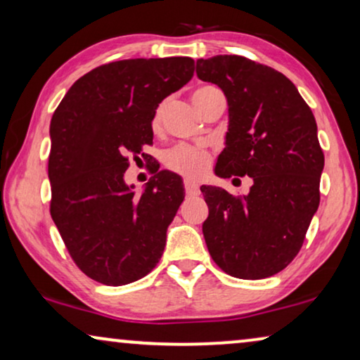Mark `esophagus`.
Masks as SVG:
<instances>
[{
    "instance_id": "esophagus-1",
    "label": "esophagus",
    "mask_w": 360,
    "mask_h": 360,
    "mask_svg": "<svg viewBox=\"0 0 360 360\" xmlns=\"http://www.w3.org/2000/svg\"><path fill=\"white\" fill-rule=\"evenodd\" d=\"M185 193L188 195V196H198V195H200L198 185L193 184V181L186 180V181H185Z\"/></svg>"
}]
</instances>
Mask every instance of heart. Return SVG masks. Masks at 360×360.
<instances>
[{"instance_id":"b5f03b06","label":"heart","mask_w":360,"mask_h":360,"mask_svg":"<svg viewBox=\"0 0 360 360\" xmlns=\"http://www.w3.org/2000/svg\"><path fill=\"white\" fill-rule=\"evenodd\" d=\"M214 93H219L218 88L214 86H201L193 93V101L196 103L203 101L205 98L210 95H214ZM165 103H160L159 108H157L154 112V117H152V127L157 131L162 124V116H164ZM164 164L167 169L172 172H176V174L186 176V179H200L201 175H205L206 169L210 165V154L201 147L195 146H186V144H179L172 147L165 152L164 155Z\"/></svg>"}]
</instances>
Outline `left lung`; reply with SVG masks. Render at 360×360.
I'll return each instance as SVG.
<instances>
[{
    "mask_svg": "<svg viewBox=\"0 0 360 360\" xmlns=\"http://www.w3.org/2000/svg\"><path fill=\"white\" fill-rule=\"evenodd\" d=\"M196 75L228 98L216 175L252 179L245 196L201 186L210 208L203 223L210 255L236 278L272 277L297 257L319 206L324 154L316 121L297 86L272 67L216 56L196 60Z\"/></svg>",
    "mask_w": 360,
    "mask_h": 360,
    "instance_id": "obj_1",
    "label": "left lung"
}]
</instances>
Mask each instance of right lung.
<instances>
[{
  "instance_id": "1",
  "label": "right lung",
  "mask_w": 360,
  "mask_h": 360,
  "mask_svg": "<svg viewBox=\"0 0 360 360\" xmlns=\"http://www.w3.org/2000/svg\"><path fill=\"white\" fill-rule=\"evenodd\" d=\"M193 70L190 57L105 63L78 78L53 112L51 216L77 267L103 285L146 277L164 252L184 184L157 169L136 195L124 172L129 155L152 144L159 103L186 85Z\"/></svg>"
}]
</instances>
